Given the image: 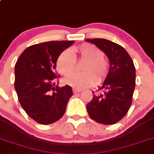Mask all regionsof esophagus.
Listing matches in <instances>:
<instances>
[{"label":"esophagus","instance_id":"34e87169","mask_svg":"<svg viewBox=\"0 0 154 154\" xmlns=\"http://www.w3.org/2000/svg\"><path fill=\"white\" fill-rule=\"evenodd\" d=\"M82 90L80 89H77V88H73V92H74V94H77V93H80V92H81Z\"/></svg>","mask_w":154,"mask_h":154}]
</instances>
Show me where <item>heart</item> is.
Returning a JSON list of instances; mask_svg holds the SVG:
<instances>
[{"label": "heart", "instance_id": "b5f03b06", "mask_svg": "<svg viewBox=\"0 0 154 154\" xmlns=\"http://www.w3.org/2000/svg\"><path fill=\"white\" fill-rule=\"evenodd\" d=\"M70 50H63L56 60L58 72L67 76L73 71L75 59L87 61L83 67L84 72L74 73L64 80L68 85L75 88H85L101 82L106 77L108 70V63L104 57V52L91 43H85Z\"/></svg>", "mask_w": 154, "mask_h": 154}]
</instances>
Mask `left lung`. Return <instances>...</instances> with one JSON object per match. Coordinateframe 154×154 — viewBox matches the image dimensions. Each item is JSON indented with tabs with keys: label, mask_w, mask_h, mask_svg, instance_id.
<instances>
[{
	"label": "left lung",
	"mask_w": 154,
	"mask_h": 154,
	"mask_svg": "<svg viewBox=\"0 0 154 154\" xmlns=\"http://www.w3.org/2000/svg\"><path fill=\"white\" fill-rule=\"evenodd\" d=\"M108 56L110 67L102 87L104 93H93L86 106L89 116L95 122L113 125L127 114L132 103L136 84V70L131 57L125 48L106 39H85Z\"/></svg>",
	"instance_id": "8db88e82"
}]
</instances>
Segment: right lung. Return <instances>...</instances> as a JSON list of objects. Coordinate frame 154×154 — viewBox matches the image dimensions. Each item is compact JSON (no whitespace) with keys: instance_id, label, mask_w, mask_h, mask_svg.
<instances>
[{"instance_id":"obj_1","label":"right lung","mask_w":154,"mask_h":154,"mask_svg":"<svg viewBox=\"0 0 154 154\" xmlns=\"http://www.w3.org/2000/svg\"><path fill=\"white\" fill-rule=\"evenodd\" d=\"M74 41H49L26 48L14 67V88L22 108L42 125L55 122L63 116L72 96V87L58 86L56 60Z\"/></svg>"}]
</instances>
